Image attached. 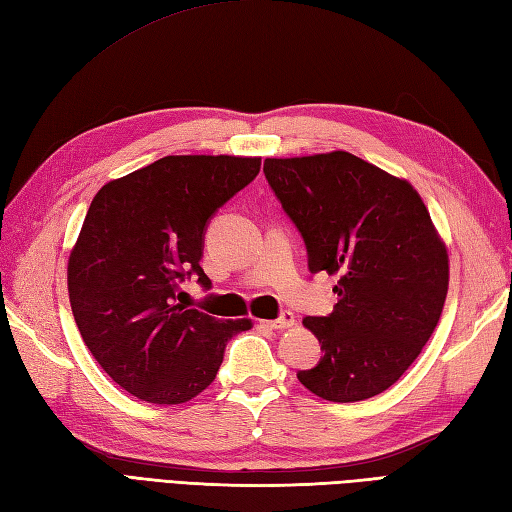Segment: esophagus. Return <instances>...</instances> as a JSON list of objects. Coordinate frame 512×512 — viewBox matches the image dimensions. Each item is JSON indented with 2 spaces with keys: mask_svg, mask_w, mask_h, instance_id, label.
Wrapping results in <instances>:
<instances>
[{
  "mask_svg": "<svg viewBox=\"0 0 512 512\" xmlns=\"http://www.w3.org/2000/svg\"><path fill=\"white\" fill-rule=\"evenodd\" d=\"M261 325H266L270 329H288L294 325V314L292 312H281L279 318L275 320H261Z\"/></svg>",
  "mask_w": 512,
  "mask_h": 512,
  "instance_id": "34e87169",
  "label": "esophagus"
}]
</instances>
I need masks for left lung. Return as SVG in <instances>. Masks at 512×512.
<instances>
[{"label": "left lung", "mask_w": 512, "mask_h": 512, "mask_svg": "<svg viewBox=\"0 0 512 512\" xmlns=\"http://www.w3.org/2000/svg\"><path fill=\"white\" fill-rule=\"evenodd\" d=\"M264 174L299 229L307 266L338 275V303L307 316L323 358L299 382L349 403L390 388L441 318L449 261L417 189L349 152L266 159Z\"/></svg>", "instance_id": "obj_1"}]
</instances>
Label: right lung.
<instances>
[{"label":"right lung","instance_id":"add662e5","mask_svg":"<svg viewBox=\"0 0 512 512\" xmlns=\"http://www.w3.org/2000/svg\"><path fill=\"white\" fill-rule=\"evenodd\" d=\"M257 157H163L106 183L71 251V312L115 384L148 403H185L216 379L227 342L251 320H218L176 303L200 268L216 211L259 174Z\"/></svg>","mask_w":512,"mask_h":512}]
</instances>
